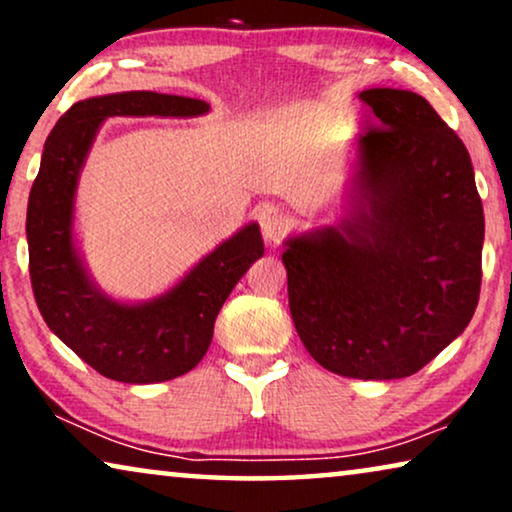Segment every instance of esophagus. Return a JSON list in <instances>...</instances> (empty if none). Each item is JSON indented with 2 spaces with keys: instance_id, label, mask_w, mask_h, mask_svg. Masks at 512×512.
Listing matches in <instances>:
<instances>
[{
  "instance_id": "esophagus-1",
  "label": "esophagus",
  "mask_w": 512,
  "mask_h": 512,
  "mask_svg": "<svg viewBox=\"0 0 512 512\" xmlns=\"http://www.w3.org/2000/svg\"><path fill=\"white\" fill-rule=\"evenodd\" d=\"M258 221H261L263 237L270 244H279V240H282V237L289 233L291 226H293L289 216L282 214L275 207H263L261 212H258Z\"/></svg>"
}]
</instances>
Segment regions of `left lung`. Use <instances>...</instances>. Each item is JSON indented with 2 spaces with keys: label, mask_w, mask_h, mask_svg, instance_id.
Segmentation results:
<instances>
[{
  "label": "left lung",
  "mask_w": 512,
  "mask_h": 512,
  "mask_svg": "<svg viewBox=\"0 0 512 512\" xmlns=\"http://www.w3.org/2000/svg\"><path fill=\"white\" fill-rule=\"evenodd\" d=\"M338 219L284 240L293 324L312 359L398 380L457 340L478 307L485 214L466 146L422 95L368 88Z\"/></svg>",
  "instance_id": "1"
}]
</instances>
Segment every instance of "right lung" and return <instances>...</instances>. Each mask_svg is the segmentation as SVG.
<instances>
[{"label":"right lung","instance_id":"1","mask_svg":"<svg viewBox=\"0 0 512 512\" xmlns=\"http://www.w3.org/2000/svg\"><path fill=\"white\" fill-rule=\"evenodd\" d=\"M205 100L128 90L76 102L55 123L27 202V249L34 298L48 328L109 380L167 382L207 354L216 314L263 256L256 221L202 256L177 284L149 300H118L88 272L74 230L79 177L102 123L111 116H205Z\"/></svg>","mask_w":512,"mask_h":512}]
</instances>
